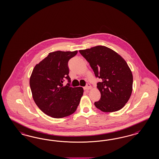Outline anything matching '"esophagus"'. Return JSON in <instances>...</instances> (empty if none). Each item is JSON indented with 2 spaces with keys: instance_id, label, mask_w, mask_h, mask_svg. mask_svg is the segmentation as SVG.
Returning a JSON list of instances; mask_svg holds the SVG:
<instances>
[{
  "instance_id": "esophagus-1",
  "label": "esophagus",
  "mask_w": 159,
  "mask_h": 159,
  "mask_svg": "<svg viewBox=\"0 0 159 159\" xmlns=\"http://www.w3.org/2000/svg\"><path fill=\"white\" fill-rule=\"evenodd\" d=\"M92 89V87L89 83H87L86 84V86L84 87V90H90V89Z\"/></svg>"
}]
</instances>
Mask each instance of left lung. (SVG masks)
<instances>
[{
  "mask_svg": "<svg viewBox=\"0 0 159 159\" xmlns=\"http://www.w3.org/2000/svg\"><path fill=\"white\" fill-rule=\"evenodd\" d=\"M79 52L89 63L96 77L101 79L97 83L101 98L94 102L95 106L106 112L122 108L130 98L133 84L132 73L124 59L110 48L100 45Z\"/></svg>",
  "mask_w": 159,
  "mask_h": 159,
  "instance_id": "obj_1",
  "label": "left lung"
}]
</instances>
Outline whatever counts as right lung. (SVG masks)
I'll use <instances>...</instances> for the list:
<instances>
[{
	"label": "right lung",
	"mask_w": 159,
	"mask_h": 159,
	"mask_svg": "<svg viewBox=\"0 0 159 159\" xmlns=\"http://www.w3.org/2000/svg\"><path fill=\"white\" fill-rule=\"evenodd\" d=\"M77 53L58 51L50 52L34 67L30 79L33 98L45 114L61 118L74 113L83 94L82 87H72L68 62ZM69 83L64 87L62 83Z\"/></svg>",
	"instance_id": "obj_1"
}]
</instances>
